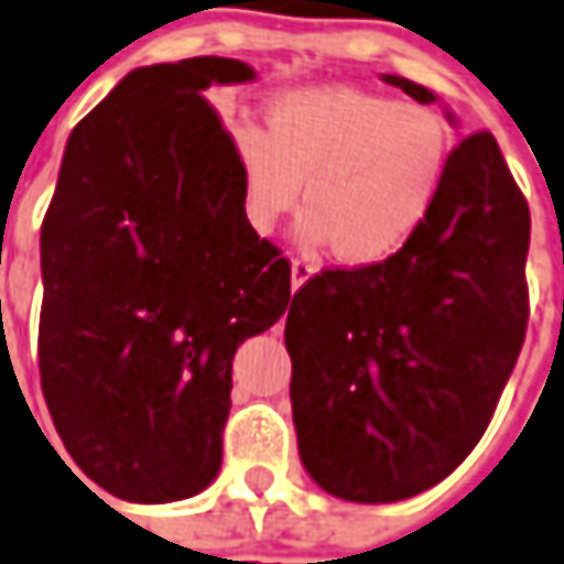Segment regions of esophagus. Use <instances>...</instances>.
I'll list each match as a JSON object with an SVG mask.
<instances>
[{
  "label": "esophagus",
  "instance_id": "obj_1",
  "mask_svg": "<svg viewBox=\"0 0 564 564\" xmlns=\"http://www.w3.org/2000/svg\"><path fill=\"white\" fill-rule=\"evenodd\" d=\"M314 271H317V265H314L312 259H293V262H290V281H293V290H299L302 283L312 281Z\"/></svg>",
  "mask_w": 564,
  "mask_h": 564
}]
</instances>
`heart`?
<instances>
[{
    "label": "heart",
    "mask_w": 564,
    "mask_h": 564,
    "mask_svg": "<svg viewBox=\"0 0 564 564\" xmlns=\"http://www.w3.org/2000/svg\"><path fill=\"white\" fill-rule=\"evenodd\" d=\"M234 151L256 231L299 200L305 243H330L346 265H377L413 240L447 172V129L426 107L343 86L271 98L262 126H237Z\"/></svg>",
    "instance_id": "b5f03b06"
}]
</instances>
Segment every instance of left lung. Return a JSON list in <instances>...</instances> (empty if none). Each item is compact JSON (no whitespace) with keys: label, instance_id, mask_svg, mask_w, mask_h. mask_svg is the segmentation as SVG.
Here are the masks:
<instances>
[{"label":"left lung","instance_id":"left-lung-1","mask_svg":"<svg viewBox=\"0 0 564 564\" xmlns=\"http://www.w3.org/2000/svg\"><path fill=\"white\" fill-rule=\"evenodd\" d=\"M420 105L426 86L382 73ZM447 122L457 117L444 107ZM531 213L491 132L447 156L438 200L392 259L321 271L293 296L283 343L299 459L321 491L398 503L469 457L528 327Z\"/></svg>","mask_w":564,"mask_h":564}]
</instances>
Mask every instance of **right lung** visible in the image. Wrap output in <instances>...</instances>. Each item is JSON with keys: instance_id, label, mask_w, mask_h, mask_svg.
<instances>
[{"instance_id": "obj_1", "label": "right lung", "mask_w": 564, "mask_h": 564, "mask_svg": "<svg viewBox=\"0 0 564 564\" xmlns=\"http://www.w3.org/2000/svg\"><path fill=\"white\" fill-rule=\"evenodd\" d=\"M252 79L216 55L126 73L67 138L42 221V394L73 463L129 503L216 478L234 351L290 305L203 98Z\"/></svg>"}]
</instances>
